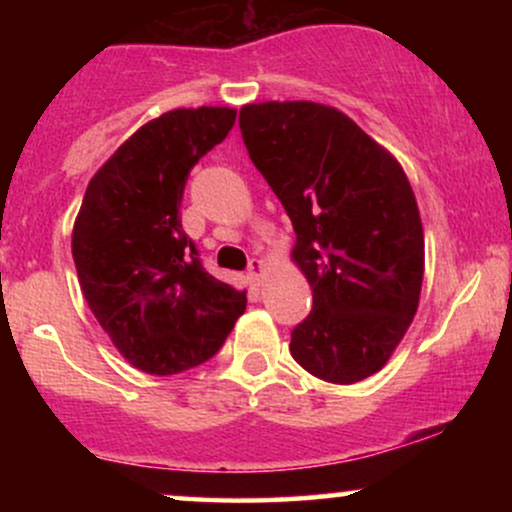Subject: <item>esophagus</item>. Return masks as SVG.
Returning <instances> with one entry per match:
<instances>
[{"label": "esophagus", "mask_w": 512, "mask_h": 512, "mask_svg": "<svg viewBox=\"0 0 512 512\" xmlns=\"http://www.w3.org/2000/svg\"><path fill=\"white\" fill-rule=\"evenodd\" d=\"M262 274H264V262L262 260H250L248 264V276L255 284H260L262 281Z\"/></svg>", "instance_id": "esophagus-1"}]
</instances>
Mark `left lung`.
<instances>
[{
  "mask_svg": "<svg viewBox=\"0 0 512 512\" xmlns=\"http://www.w3.org/2000/svg\"><path fill=\"white\" fill-rule=\"evenodd\" d=\"M238 125L289 214L293 260L313 289L291 356L337 385L378 373L414 320L424 281V228L402 166L320 103H252Z\"/></svg>",
  "mask_w": 512,
  "mask_h": 512,
  "instance_id": "1",
  "label": "left lung"
}]
</instances>
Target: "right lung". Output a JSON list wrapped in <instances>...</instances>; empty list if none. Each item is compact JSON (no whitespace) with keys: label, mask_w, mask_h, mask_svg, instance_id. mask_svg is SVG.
<instances>
[{"label":"right lung","mask_w":512,"mask_h":512,"mask_svg":"<svg viewBox=\"0 0 512 512\" xmlns=\"http://www.w3.org/2000/svg\"><path fill=\"white\" fill-rule=\"evenodd\" d=\"M236 110H170L146 122L88 182L74 223L81 291L132 366L175 375L202 366L245 313V291L204 269L182 231L190 170L231 132Z\"/></svg>","instance_id":"add662e5"}]
</instances>
